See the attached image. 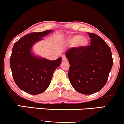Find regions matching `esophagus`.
Masks as SVG:
<instances>
[{
	"label": "esophagus",
	"instance_id": "1",
	"mask_svg": "<svg viewBox=\"0 0 124 124\" xmlns=\"http://www.w3.org/2000/svg\"><path fill=\"white\" fill-rule=\"evenodd\" d=\"M62 62H66V61H67V58H66V56L65 55H63L62 57Z\"/></svg>",
	"mask_w": 124,
	"mask_h": 124
}]
</instances>
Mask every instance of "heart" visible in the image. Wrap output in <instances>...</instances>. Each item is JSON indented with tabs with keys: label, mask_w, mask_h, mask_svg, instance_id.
<instances>
[{
	"label": "heart",
	"mask_w": 124,
	"mask_h": 124,
	"mask_svg": "<svg viewBox=\"0 0 124 124\" xmlns=\"http://www.w3.org/2000/svg\"><path fill=\"white\" fill-rule=\"evenodd\" d=\"M66 42L69 45H74L76 48H82L88 45V40L85 36H81L79 34H73L67 38Z\"/></svg>",
	"instance_id": "obj_1"
}]
</instances>
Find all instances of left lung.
<instances>
[{
  "label": "left lung",
  "instance_id": "8db88e82",
  "mask_svg": "<svg viewBox=\"0 0 124 124\" xmlns=\"http://www.w3.org/2000/svg\"><path fill=\"white\" fill-rule=\"evenodd\" d=\"M91 45L71 48L66 53L69 61L68 76L71 86L78 93L93 94L101 90L108 79L113 65L112 52L101 38L88 33Z\"/></svg>",
  "mask_w": 124,
  "mask_h": 124
}]
</instances>
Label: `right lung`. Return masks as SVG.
I'll list each match as a JSON object with an SVG mask.
<instances>
[{
	"instance_id": "1",
	"label": "right lung",
	"mask_w": 124,
	"mask_h": 124,
	"mask_svg": "<svg viewBox=\"0 0 124 124\" xmlns=\"http://www.w3.org/2000/svg\"><path fill=\"white\" fill-rule=\"evenodd\" d=\"M53 31L27 34L14 45L10 67L15 84L25 93L32 95L43 93L50 85L54 71L60 65L62 58L51 61L33 52L34 45Z\"/></svg>"
}]
</instances>
